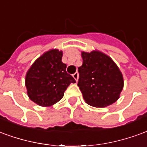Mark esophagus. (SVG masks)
I'll use <instances>...</instances> for the list:
<instances>
[{"instance_id": "1", "label": "esophagus", "mask_w": 147, "mask_h": 147, "mask_svg": "<svg viewBox=\"0 0 147 147\" xmlns=\"http://www.w3.org/2000/svg\"><path fill=\"white\" fill-rule=\"evenodd\" d=\"M73 77H74V78L75 79V81H78V73H75V74H73Z\"/></svg>"}]
</instances>
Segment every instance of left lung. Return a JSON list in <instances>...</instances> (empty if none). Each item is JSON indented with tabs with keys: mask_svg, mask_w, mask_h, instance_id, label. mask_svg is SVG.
Returning a JSON list of instances; mask_svg holds the SVG:
<instances>
[{
	"mask_svg": "<svg viewBox=\"0 0 147 147\" xmlns=\"http://www.w3.org/2000/svg\"><path fill=\"white\" fill-rule=\"evenodd\" d=\"M82 66L78 68L80 88L87 103L105 107L118 99L123 89V77L109 56L99 51L82 52Z\"/></svg>",
	"mask_w": 147,
	"mask_h": 147,
	"instance_id": "8db88e82",
	"label": "left lung"
}]
</instances>
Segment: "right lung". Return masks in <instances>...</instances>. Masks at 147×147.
<instances>
[{"instance_id":"right-lung-1","label":"right lung","mask_w":147,"mask_h":147,"mask_svg":"<svg viewBox=\"0 0 147 147\" xmlns=\"http://www.w3.org/2000/svg\"><path fill=\"white\" fill-rule=\"evenodd\" d=\"M63 52L51 50L35 61L26 74L27 94L35 103L49 107L63 97L64 92L76 81L66 72V65L62 62Z\"/></svg>"}]
</instances>
